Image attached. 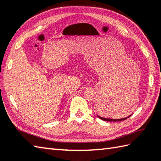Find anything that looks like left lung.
Here are the masks:
<instances>
[{
	"label": "left lung",
	"instance_id": "8db88e82",
	"mask_svg": "<svg viewBox=\"0 0 161 161\" xmlns=\"http://www.w3.org/2000/svg\"><path fill=\"white\" fill-rule=\"evenodd\" d=\"M100 119H102L103 120H105V121H114V122H116V121H121V120H126L127 118H129L130 116H128V118H120V119H111V118H102V117H100L99 116H97Z\"/></svg>",
	"mask_w": 161,
	"mask_h": 161
}]
</instances>
